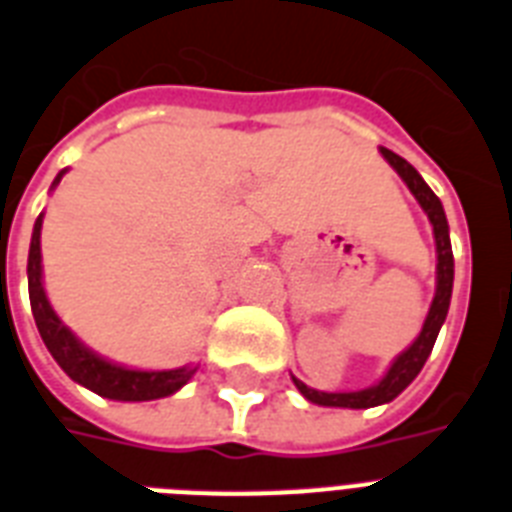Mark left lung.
<instances>
[{"instance_id":"1","label":"left lung","mask_w":512,"mask_h":512,"mask_svg":"<svg viewBox=\"0 0 512 512\" xmlns=\"http://www.w3.org/2000/svg\"><path fill=\"white\" fill-rule=\"evenodd\" d=\"M381 155H384V160L400 173V178L407 184V189L413 191V197L418 199V205L423 207V213L429 215L431 226H434L436 294L434 302H431L429 307V315H426V321H423L421 334L415 336V342L410 344L402 355L394 357V363L389 365V371L384 373V378H381L378 384L368 386V389H357V392H318V389H310V386L302 384L299 378L292 376L299 394H302L305 400L323 407H352V410H365V407H376L392 402L394 397L400 392H405L407 386H410V381L421 373L423 363L429 360L431 350H434V342L436 336H439V328H442L444 318H447V310H450L455 260H452L450 226H447V215H444L442 202H439V197L429 189V184L423 181L421 173H418L410 162L402 160L400 155H394L392 149L384 147H381Z\"/></svg>"}]
</instances>
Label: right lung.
<instances>
[{
	"mask_svg": "<svg viewBox=\"0 0 512 512\" xmlns=\"http://www.w3.org/2000/svg\"><path fill=\"white\" fill-rule=\"evenodd\" d=\"M62 176H65V170L57 173V178L52 181V189L60 184ZM41 223H44V213L33 223L31 249H28V297H31L33 321H36L41 339L47 344L49 355L57 360V365L76 384L86 386V389H91L99 397H107V400L147 402L176 394L197 373V365L170 368V371H134V368H123V365L110 363V360L99 357L94 350H89L57 318V313L49 305L47 292H44V281H41Z\"/></svg>",
	"mask_w": 512,
	"mask_h": 512,
	"instance_id": "1",
	"label": "right lung"
}]
</instances>
